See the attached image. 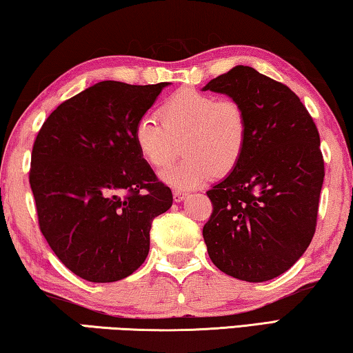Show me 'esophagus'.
Instances as JSON below:
<instances>
[{
  "label": "esophagus",
  "instance_id": "1",
  "mask_svg": "<svg viewBox=\"0 0 353 353\" xmlns=\"http://www.w3.org/2000/svg\"><path fill=\"white\" fill-rule=\"evenodd\" d=\"M186 192L184 190H173V200L175 201H183L184 199H186Z\"/></svg>",
  "mask_w": 353,
  "mask_h": 353
}]
</instances>
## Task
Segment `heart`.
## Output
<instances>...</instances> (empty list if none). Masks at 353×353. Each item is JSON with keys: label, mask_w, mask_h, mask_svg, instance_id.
Segmentation results:
<instances>
[{"label": "heart", "mask_w": 353, "mask_h": 353, "mask_svg": "<svg viewBox=\"0 0 353 353\" xmlns=\"http://www.w3.org/2000/svg\"><path fill=\"white\" fill-rule=\"evenodd\" d=\"M158 120L142 117L132 130L139 154L154 169H164L178 153L180 163L161 173L175 188H195L239 164L248 141V120L239 101L181 89L158 108Z\"/></svg>", "instance_id": "1"}]
</instances>
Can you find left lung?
Instances as JSON below:
<instances>
[{"label": "left lung", "instance_id": "left-lung-1", "mask_svg": "<svg viewBox=\"0 0 353 353\" xmlns=\"http://www.w3.org/2000/svg\"><path fill=\"white\" fill-rule=\"evenodd\" d=\"M203 90L239 101L248 120L244 156L206 192L212 203L203 239L230 276L261 283L286 272L313 239L323 183L319 131L300 98L247 65Z\"/></svg>", "mask_w": 353, "mask_h": 353}]
</instances>
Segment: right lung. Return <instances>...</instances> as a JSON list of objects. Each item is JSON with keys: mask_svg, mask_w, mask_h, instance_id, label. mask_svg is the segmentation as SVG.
<instances>
[{"mask_svg": "<svg viewBox=\"0 0 353 353\" xmlns=\"http://www.w3.org/2000/svg\"><path fill=\"white\" fill-rule=\"evenodd\" d=\"M169 83L101 81L61 103L40 128L30 184L39 227L67 269L119 281L145 261L154 217L172 206L132 141V130Z\"/></svg>", "mask_w": 353, "mask_h": 353, "instance_id": "1", "label": "right lung"}]
</instances>
